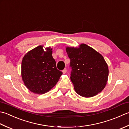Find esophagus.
<instances>
[{"label": "esophagus", "instance_id": "34e87169", "mask_svg": "<svg viewBox=\"0 0 129 129\" xmlns=\"http://www.w3.org/2000/svg\"><path fill=\"white\" fill-rule=\"evenodd\" d=\"M62 72H63V74H65V73H66V72H67V69H66V68H64V69L62 71Z\"/></svg>", "mask_w": 129, "mask_h": 129}]
</instances>
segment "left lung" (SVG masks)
I'll use <instances>...</instances> for the list:
<instances>
[{
  "instance_id": "8db88e82",
  "label": "left lung",
  "mask_w": 129,
  "mask_h": 129,
  "mask_svg": "<svg viewBox=\"0 0 129 129\" xmlns=\"http://www.w3.org/2000/svg\"><path fill=\"white\" fill-rule=\"evenodd\" d=\"M72 71L71 80L75 91L85 98L96 96L104 90L109 76L103 56L86 44L78 48L66 47Z\"/></svg>"
}]
</instances>
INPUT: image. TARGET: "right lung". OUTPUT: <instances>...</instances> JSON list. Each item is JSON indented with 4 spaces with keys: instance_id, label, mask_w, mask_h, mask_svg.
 <instances>
[{
    "instance_id": "1",
    "label": "right lung",
    "mask_w": 129,
    "mask_h": 129,
    "mask_svg": "<svg viewBox=\"0 0 129 129\" xmlns=\"http://www.w3.org/2000/svg\"><path fill=\"white\" fill-rule=\"evenodd\" d=\"M39 46L23 57L21 75L25 86L32 92L43 94L53 87L62 72L58 70L52 57V48Z\"/></svg>"
}]
</instances>
